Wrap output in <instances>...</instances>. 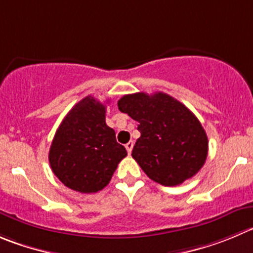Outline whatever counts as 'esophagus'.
I'll list each match as a JSON object with an SVG mask.
<instances>
[{
  "label": "esophagus",
  "mask_w": 253,
  "mask_h": 253,
  "mask_svg": "<svg viewBox=\"0 0 253 253\" xmlns=\"http://www.w3.org/2000/svg\"><path fill=\"white\" fill-rule=\"evenodd\" d=\"M133 146H134L133 141H129V143L125 144V149H126V151H128V154L131 153V150H133Z\"/></svg>",
  "instance_id": "obj_1"
}]
</instances>
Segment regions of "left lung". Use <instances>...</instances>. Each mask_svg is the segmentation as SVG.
Wrapping results in <instances>:
<instances>
[{"mask_svg":"<svg viewBox=\"0 0 253 253\" xmlns=\"http://www.w3.org/2000/svg\"><path fill=\"white\" fill-rule=\"evenodd\" d=\"M118 108L139 123L140 138L131 156L143 171L164 186H176L204 167L209 140L203 125L182 103L165 93H135Z\"/></svg>","mask_w":253,"mask_h":253,"instance_id":"8db88e82","label":"left lung"}]
</instances>
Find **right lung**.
Instances as JSON below:
<instances>
[{
    "instance_id": "add662e5",
    "label": "right lung",
    "mask_w": 253,
    "mask_h": 253,
    "mask_svg": "<svg viewBox=\"0 0 253 253\" xmlns=\"http://www.w3.org/2000/svg\"><path fill=\"white\" fill-rule=\"evenodd\" d=\"M126 154L105 123V105L88 95L61 123L48 159L52 171L67 187L92 194L109 184Z\"/></svg>"
}]
</instances>
